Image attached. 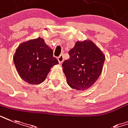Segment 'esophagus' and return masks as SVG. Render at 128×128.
I'll list each match as a JSON object with an SVG mask.
<instances>
[{
    "label": "esophagus",
    "instance_id": "1",
    "mask_svg": "<svg viewBox=\"0 0 128 128\" xmlns=\"http://www.w3.org/2000/svg\"><path fill=\"white\" fill-rule=\"evenodd\" d=\"M58 60L60 64H62L64 60V56L63 54H61L59 57H58Z\"/></svg>",
    "mask_w": 128,
    "mask_h": 128
}]
</instances>
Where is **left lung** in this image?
<instances>
[{"label":"left lung","mask_w":128,"mask_h":128,"mask_svg":"<svg viewBox=\"0 0 128 128\" xmlns=\"http://www.w3.org/2000/svg\"><path fill=\"white\" fill-rule=\"evenodd\" d=\"M70 58L62 64L70 87L86 90L95 83L102 71L105 56L92 41H77L69 51Z\"/></svg>","instance_id":"8db88e82"}]
</instances>
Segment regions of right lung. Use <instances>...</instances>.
<instances>
[{
  "mask_svg": "<svg viewBox=\"0 0 128 128\" xmlns=\"http://www.w3.org/2000/svg\"><path fill=\"white\" fill-rule=\"evenodd\" d=\"M13 59L20 77L30 84H41L51 68L58 64L52 48L40 37L20 44Z\"/></svg>",
  "mask_w": 128,
  "mask_h": 128,
  "instance_id": "1",
  "label": "right lung"
}]
</instances>
